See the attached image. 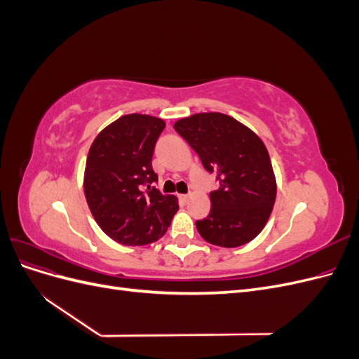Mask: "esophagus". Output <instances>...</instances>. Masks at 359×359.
<instances>
[{
    "instance_id": "1",
    "label": "esophagus",
    "mask_w": 359,
    "mask_h": 359,
    "mask_svg": "<svg viewBox=\"0 0 359 359\" xmlns=\"http://www.w3.org/2000/svg\"><path fill=\"white\" fill-rule=\"evenodd\" d=\"M190 198H191V194H190V193H189V194H181V199H182L184 202H187Z\"/></svg>"
}]
</instances>
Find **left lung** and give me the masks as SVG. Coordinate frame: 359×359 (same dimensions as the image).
<instances>
[{
  "label": "left lung",
  "instance_id": "8db88e82",
  "mask_svg": "<svg viewBox=\"0 0 359 359\" xmlns=\"http://www.w3.org/2000/svg\"><path fill=\"white\" fill-rule=\"evenodd\" d=\"M196 151L203 168L215 172L219 190L210 193L211 211L196 222L205 241L240 247L262 232L276 202L277 182L268 149L253 130L220 112L194 114L173 124Z\"/></svg>",
  "mask_w": 359,
  "mask_h": 359
}]
</instances>
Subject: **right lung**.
Here are the masks:
<instances>
[{"mask_svg":"<svg viewBox=\"0 0 359 359\" xmlns=\"http://www.w3.org/2000/svg\"><path fill=\"white\" fill-rule=\"evenodd\" d=\"M161 118L128 114L97 135L86 158L83 191L100 229L124 245H145L166 233L178 211L173 194H161L153 170Z\"/></svg>","mask_w":359,"mask_h":359,"instance_id":"obj_1","label":"right lung"}]
</instances>
